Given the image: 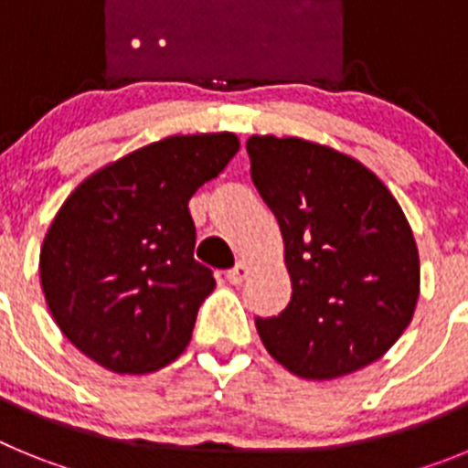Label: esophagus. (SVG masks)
Segmentation results:
<instances>
[{
	"label": "esophagus",
	"mask_w": 468,
	"mask_h": 468,
	"mask_svg": "<svg viewBox=\"0 0 468 468\" xmlns=\"http://www.w3.org/2000/svg\"><path fill=\"white\" fill-rule=\"evenodd\" d=\"M248 274H250V264L237 262L229 271H227V281H229V283H234V285H239L241 281H246Z\"/></svg>",
	"instance_id": "obj_1"
}]
</instances>
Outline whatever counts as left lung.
I'll return each instance as SVG.
<instances>
[{"mask_svg": "<svg viewBox=\"0 0 468 468\" xmlns=\"http://www.w3.org/2000/svg\"><path fill=\"white\" fill-rule=\"evenodd\" d=\"M250 177L281 227L292 295L255 318L267 351L304 379H335L378 361L420 297L412 229L387 185L325 144L250 135Z\"/></svg>", "mask_w": 468, "mask_h": 468, "instance_id": "1", "label": "left lung"}]
</instances>
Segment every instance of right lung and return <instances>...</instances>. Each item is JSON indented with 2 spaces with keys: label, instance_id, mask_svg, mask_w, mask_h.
I'll list each match as a JSON object with an SVG mask.
<instances>
[{
  "label": "right lung",
  "instance_id": "obj_1",
  "mask_svg": "<svg viewBox=\"0 0 468 468\" xmlns=\"http://www.w3.org/2000/svg\"><path fill=\"white\" fill-rule=\"evenodd\" d=\"M239 152L234 133L171 135L112 161L48 227L39 276L53 321L90 361L154 373L189 345L213 271L194 260L189 198Z\"/></svg>",
  "mask_w": 468,
  "mask_h": 468
}]
</instances>
